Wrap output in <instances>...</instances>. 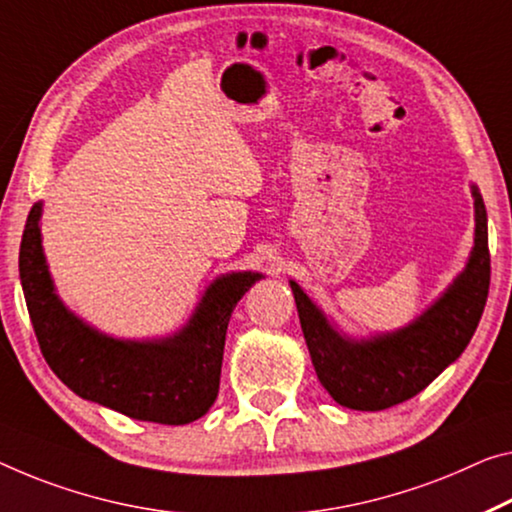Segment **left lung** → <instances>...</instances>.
Segmentation results:
<instances>
[{
    "instance_id": "1",
    "label": "left lung",
    "mask_w": 512,
    "mask_h": 512,
    "mask_svg": "<svg viewBox=\"0 0 512 512\" xmlns=\"http://www.w3.org/2000/svg\"><path fill=\"white\" fill-rule=\"evenodd\" d=\"M471 194L476 233L467 267L428 311L403 329L352 341L338 334L325 313L290 281L313 368L338 405L361 412L387 410L426 389L465 352L490 290L487 212L476 185Z\"/></svg>"
}]
</instances>
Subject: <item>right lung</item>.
I'll list each match as a JSON object with an SVG mask.
<instances>
[{
  "instance_id": "1",
  "label": "right lung",
  "mask_w": 512,
  "mask_h": 512,
  "mask_svg": "<svg viewBox=\"0 0 512 512\" xmlns=\"http://www.w3.org/2000/svg\"><path fill=\"white\" fill-rule=\"evenodd\" d=\"M43 203L29 210L20 242V281L47 364L80 398L130 419L185 426L219 391L224 341L240 297L263 274L233 272L210 283L190 322L160 341H119L70 313L54 293L41 245Z\"/></svg>"
}]
</instances>
